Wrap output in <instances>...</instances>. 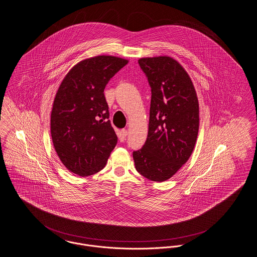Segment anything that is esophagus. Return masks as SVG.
<instances>
[{"label": "esophagus", "mask_w": 257, "mask_h": 257, "mask_svg": "<svg viewBox=\"0 0 257 257\" xmlns=\"http://www.w3.org/2000/svg\"><path fill=\"white\" fill-rule=\"evenodd\" d=\"M127 134H128V133H127V130H125V129L121 130L118 133L119 141H120V142H124V141L126 140Z\"/></svg>", "instance_id": "34e87169"}]
</instances>
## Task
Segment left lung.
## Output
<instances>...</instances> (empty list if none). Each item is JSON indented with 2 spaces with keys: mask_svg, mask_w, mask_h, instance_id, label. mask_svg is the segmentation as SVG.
I'll return each instance as SVG.
<instances>
[{
  "mask_svg": "<svg viewBox=\"0 0 257 257\" xmlns=\"http://www.w3.org/2000/svg\"><path fill=\"white\" fill-rule=\"evenodd\" d=\"M152 88L148 138L133 153L136 170L163 182L191 157L198 138L199 106L194 84L184 67L170 57L138 60Z\"/></svg>",
  "mask_w": 257,
  "mask_h": 257,
  "instance_id": "1",
  "label": "left lung"
}]
</instances>
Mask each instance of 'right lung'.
Masks as SVG:
<instances>
[{"label":"right lung","instance_id":"right-lung-1","mask_svg":"<svg viewBox=\"0 0 257 257\" xmlns=\"http://www.w3.org/2000/svg\"><path fill=\"white\" fill-rule=\"evenodd\" d=\"M127 63L113 56L83 59L59 85L51 113V135L62 164L74 174L86 177L100 171L116 146L103 91Z\"/></svg>","mask_w":257,"mask_h":257}]
</instances>
